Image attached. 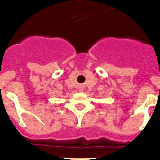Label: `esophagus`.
Wrapping results in <instances>:
<instances>
[{
    "label": "esophagus",
    "mask_w": 160,
    "mask_h": 160,
    "mask_svg": "<svg viewBox=\"0 0 160 160\" xmlns=\"http://www.w3.org/2000/svg\"><path fill=\"white\" fill-rule=\"evenodd\" d=\"M78 90H79V91H83V88L82 87H79V89H78Z\"/></svg>",
    "instance_id": "obj_1"
}]
</instances>
